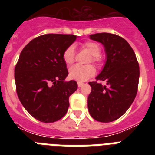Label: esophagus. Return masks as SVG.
Instances as JSON below:
<instances>
[{
    "label": "esophagus",
    "mask_w": 155,
    "mask_h": 155,
    "mask_svg": "<svg viewBox=\"0 0 155 155\" xmlns=\"http://www.w3.org/2000/svg\"><path fill=\"white\" fill-rule=\"evenodd\" d=\"M84 85V84L83 83H80V82H78V87H81Z\"/></svg>",
    "instance_id": "esophagus-1"
}]
</instances>
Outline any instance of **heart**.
I'll list each match as a JSON object with an SVG mask.
<instances>
[{"mask_svg":"<svg viewBox=\"0 0 155 155\" xmlns=\"http://www.w3.org/2000/svg\"><path fill=\"white\" fill-rule=\"evenodd\" d=\"M82 48L87 50L92 56L89 62L92 61L97 65H101L103 58L101 55V47L98 43L92 41H87L82 44ZM63 59L68 66H71L75 60V52L73 46H69L63 53ZM96 73L95 68L92 65H75L69 70V77L77 82H84L89 78L92 77Z\"/></svg>","mask_w":155,"mask_h":155,"instance_id":"heart-1","label":"heart"}]
</instances>
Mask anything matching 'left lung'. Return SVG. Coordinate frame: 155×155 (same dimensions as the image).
<instances>
[{"instance_id":"left-lung-1","label":"left lung","mask_w":155,"mask_h":155,"mask_svg":"<svg viewBox=\"0 0 155 155\" xmlns=\"http://www.w3.org/2000/svg\"><path fill=\"white\" fill-rule=\"evenodd\" d=\"M90 38L101 42L107 60L103 70L89 82L92 87L87 108L92 117L100 122H111L120 117L132 104L137 92L139 64L132 47L123 38L114 34L99 33Z\"/></svg>"}]
</instances>
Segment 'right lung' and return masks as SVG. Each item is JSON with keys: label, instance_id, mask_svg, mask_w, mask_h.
Instances as JSON below:
<instances>
[{"label": "right lung", "instance_id": "right-lung-1", "mask_svg": "<svg viewBox=\"0 0 155 155\" xmlns=\"http://www.w3.org/2000/svg\"><path fill=\"white\" fill-rule=\"evenodd\" d=\"M76 39L73 35L47 34L31 40L20 54L14 77L21 103L35 119L57 121L69 107V97L77 89L68 75L63 53Z\"/></svg>", "mask_w": 155, "mask_h": 155}]
</instances>
